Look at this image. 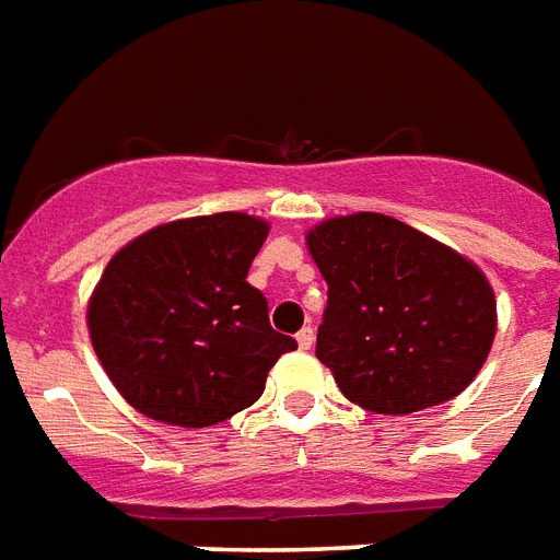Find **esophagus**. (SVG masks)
<instances>
[{"label":"esophagus","instance_id":"esophagus-1","mask_svg":"<svg viewBox=\"0 0 560 560\" xmlns=\"http://www.w3.org/2000/svg\"><path fill=\"white\" fill-rule=\"evenodd\" d=\"M295 339H298V348H301V351H310V348H313V342H315V336H313V330H310V327H304V330H301Z\"/></svg>","mask_w":560,"mask_h":560}]
</instances>
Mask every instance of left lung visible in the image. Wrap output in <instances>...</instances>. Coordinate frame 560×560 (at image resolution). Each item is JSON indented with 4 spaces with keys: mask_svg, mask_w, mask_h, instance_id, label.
Masks as SVG:
<instances>
[{
    "mask_svg": "<svg viewBox=\"0 0 560 560\" xmlns=\"http://www.w3.org/2000/svg\"><path fill=\"white\" fill-rule=\"evenodd\" d=\"M306 247L327 280L315 357L348 401L405 416L472 384L495 336L493 285L478 265L377 212L327 218Z\"/></svg>",
    "mask_w": 560,
    "mask_h": 560,
    "instance_id": "1",
    "label": "left lung"
}]
</instances>
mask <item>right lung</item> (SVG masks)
Wrapping results in <instances>:
<instances>
[{
    "label": "right lung",
    "mask_w": 560,
    "mask_h": 560,
    "mask_svg": "<svg viewBox=\"0 0 560 560\" xmlns=\"http://www.w3.org/2000/svg\"><path fill=\"white\" fill-rule=\"evenodd\" d=\"M268 224L245 212L179 218L132 238L88 301V334L108 381L138 413L209 428L262 395L295 351L247 283Z\"/></svg>",
    "instance_id": "add662e5"
}]
</instances>
